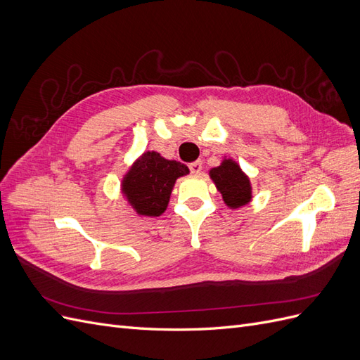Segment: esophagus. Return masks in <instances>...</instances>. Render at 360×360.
I'll list each match as a JSON object with an SVG mask.
<instances>
[{
	"mask_svg": "<svg viewBox=\"0 0 360 360\" xmlns=\"http://www.w3.org/2000/svg\"><path fill=\"white\" fill-rule=\"evenodd\" d=\"M189 168H191L192 174H200L201 169H202V162L201 160H195V162L191 163Z\"/></svg>",
	"mask_w": 360,
	"mask_h": 360,
	"instance_id": "esophagus-1",
	"label": "esophagus"
}]
</instances>
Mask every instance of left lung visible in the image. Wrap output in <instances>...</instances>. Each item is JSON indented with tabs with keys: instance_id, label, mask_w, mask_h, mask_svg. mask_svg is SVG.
Listing matches in <instances>:
<instances>
[{
	"instance_id": "obj_1",
	"label": "left lung",
	"mask_w": 360,
	"mask_h": 360,
	"mask_svg": "<svg viewBox=\"0 0 360 360\" xmlns=\"http://www.w3.org/2000/svg\"><path fill=\"white\" fill-rule=\"evenodd\" d=\"M210 177L228 207H242L252 198L250 183L240 167L231 159H225L219 167L210 169Z\"/></svg>"
}]
</instances>
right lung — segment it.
<instances>
[{
  "instance_id": "1",
  "label": "right lung",
  "mask_w": 360,
  "mask_h": 360,
  "mask_svg": "<svg viewBox=\"0 0 360 360\" xmlns=\"http://www.w3.org/2000/svg\"><path fill=\"white\" fill-rule=\"evenodd\" d=\"M189 168L177 160L163 159L156 151H147L123 180V192L136 213L159 216L167 210L174 183L186 176Z\"/></svg>"
}]
</instances>
